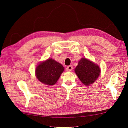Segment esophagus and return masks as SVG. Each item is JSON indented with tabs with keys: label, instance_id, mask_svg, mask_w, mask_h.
I'll return each instance as SVG.
<instances>
[{
	"label": "esophagus",
	"instance_id": "esophagus-1",
	"mask_svg": "<svg viewBox=\"0 0 128 128\" xmlns=\"http://www.w3.org/2000/svg\"><path fill=\"white\" fill-rule=\"evenodd\" d=\"M72 70V65H70L67 66V67L66 68V70L68 72H70Z\"/></svg>",
	"mask_w": 128,
	"mask_h": 128
}]
</instances>
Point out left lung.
<instances>
[{
	"label": "left lung",
	"instance_id": "left-lung-1",
	"mask_svg": "<svg viewBox=\"0 0 128 128\" xmlns=\"http://www.w3.org/2000/svg\"><path fill=\"white\" fill-rule=\"evenodd\" d=\"M75 72L84 85L89 86L97 79L100 72L98 66L86 58H82L75 69Z\"/></svg>",
	"mask_w": 128,
	"mask_h": 128
}]
</instances>
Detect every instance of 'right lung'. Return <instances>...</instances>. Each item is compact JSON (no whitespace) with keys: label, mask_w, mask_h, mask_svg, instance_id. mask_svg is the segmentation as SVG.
<instances>
[{"label":"right lung","mask_w":128,"mask_h":128,"mask_svg":"<svg viewBox=\"0 0 128 128\" xmlns=\"http://www.w3.org/2000/svg\"><path fill=\"white\" fill-rule=\"evenodd\" d=\"M64 70L62 65L54 60L49 59L39 64L36 69L37 79L47 85H54Z\"/></svg>","instance_id":"add662e5"}]
</instances>
